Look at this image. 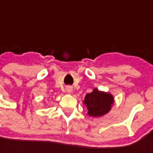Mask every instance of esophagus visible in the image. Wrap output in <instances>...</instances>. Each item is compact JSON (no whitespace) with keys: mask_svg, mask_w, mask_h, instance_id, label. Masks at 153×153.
<instances>
[{"mask_svg":"<svg viewBox=\"0 0 153 153\" xmlns=\"http://www.w3.org/2000/svg\"><path fill=\"white\" fill-rule=\"evenodd\" d=\"M72 91H73V88H72L71 86H68V87H66V91H67L68 93H71V92H72Z\"/></svg>","mask_w":153,"mask_h":153,"instance_id":"obj_1","label":"esophagus"}]
</instances>
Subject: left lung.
<instances>
[{"instance_id": "1", "label": "left lung", "mask_w": 153, "mask_h": 153, "mask_svg": "<svg viewBox=\"0 0 153 153\" xmlns=\"http://www.w3.org/2000/svg\"><path fill=\"white\" fill-rule=\"evenodd\" d=\"M84 105L87 109V115L91 117H101L110 112L114 106V96L110 92H105L94 88L91 93L86 94L83 100Z\"/></svg>"}]
</instances>
